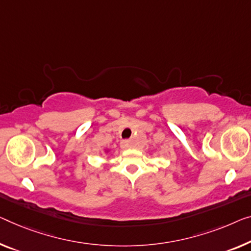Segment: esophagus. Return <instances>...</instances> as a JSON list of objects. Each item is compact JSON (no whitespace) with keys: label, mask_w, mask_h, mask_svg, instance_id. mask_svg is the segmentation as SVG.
<instances>
[{"label":"esophagus","mask_w":251,"mask_h":251,"mask_svg":"<svg viewBox=\"0 0 251 251\" xmlns=\"http://www.w3.org/2000/svg\"><path fill=\"white\" fill-rule=\"evenodd\" d=\"M121 147H122V149H125V150L129 149L130 147H132V143H130L129 140H124L121 142Z\"/></svg>","instance_id":"1"}]
</instances>
